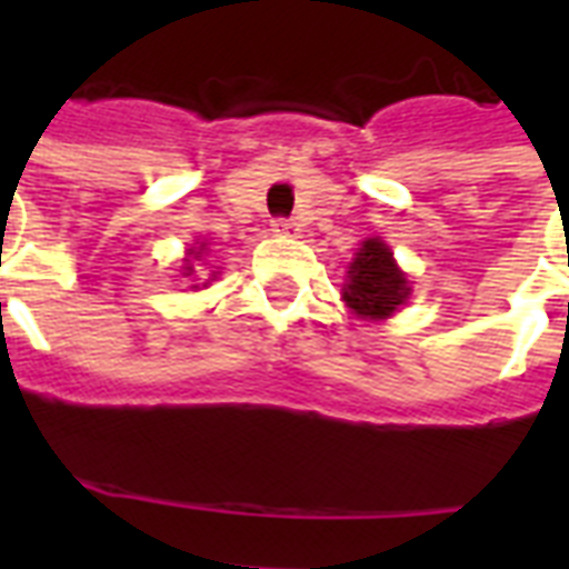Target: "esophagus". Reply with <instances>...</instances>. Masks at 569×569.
<instances>
[{"label":"esophagus","mask_w":569,"mask_h":569,"mask_svg":"<svg viewBox=\"0 0 569 569\" xmlns=\"http://www.w3.org/2000/svg\"><path fill=\"white\" fill-rule=\"evenodd\" d=\"M271 230H274L277 236H295V232H298V227H295V221L277 218V221H271Z\"/></svg>","instance_id":"obj_1"}]
</instances>
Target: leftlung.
I'll return each instance as SVG.
<instances>
[{"instance_id":"left-lung-1","label":"left lung","mask_w":569,"mask_h":569,"mask_svg":"<svg viewBox=\"0 0 569 569\" xmlns=\"http://www.w3.org/2000/svg\"><path fill=\"white\" fill-rule=\"evenodd\" d=\"M410 298L407 274L396 266L387 241L366 239L348 266V280L342 286V301L360 319H389Z\"/></svg>"}]
</instances>
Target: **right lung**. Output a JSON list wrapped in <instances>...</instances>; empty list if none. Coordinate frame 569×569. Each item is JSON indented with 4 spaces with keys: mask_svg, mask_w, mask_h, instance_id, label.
<instances>
[{
    "mask_svg": "<svg viewBox=\"0 0 569 569\" xmlns=\"http://www.w3.org/2000/svg\"><path fill=\"white\" fill-rule=\"evenodd\" d=\"M203 253H206V241H197V248H189V253H186V259H182V277H194V280H200L197 274H203V271H200V259H203ZM191 289H197V286H191Z\"/></svg>",
    "mask_w": 569,
    "mask_h": 569,
    "instance_id": "right-lung-1",
    "label": "right lung"
}]
</instances>
